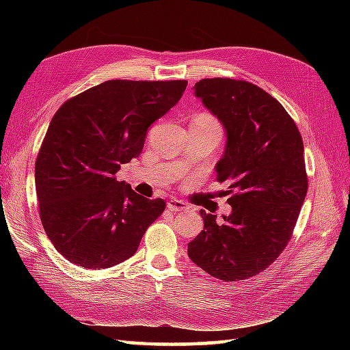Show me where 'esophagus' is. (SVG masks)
Returning <instances> with one entry per match:
<instances>
[{"instance_id":"obj_1","label":"esophagus","mask_w":350,"mask_h":350,"mask_svg":"<svg viewBox=\"0 0 350 350\" xmlns=\"http://www.w3.org/2000/svg\"><path fill=\"white\" fill-rule=\"evenodd\" d=\"M167 207L173 212H182V211L189 209V206H188L187 202H183V200H177V198H171L170 202L167 203Z\"/></svg>"}]
</instances>
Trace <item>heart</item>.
I'll list each match as a JSON object with an SVG mask.
<instances>
[{"label": "heart", "mask_w": 350, "mask_h": 350, "mask_svg": "<svg viewBox=\"0 0 350 350\" xmlns=\"http://www.w3.org/2000/svg\"><path fill=\"white\" fill-rule=\"evenodd\" d=\"M198 117H200V118H203V120H206L207 123H211V124H215V126H218V128H219V123H218V120H217V118H215L213 116H211V114H207V113H203V114H200Z\"/></svg>", "instance_id": "heart-1"}]
</instances>
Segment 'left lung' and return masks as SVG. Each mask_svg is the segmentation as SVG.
Here are the masks:
<instances>
[{"instance_id":"1","label":"left lung","mask_w":350,"mask_h":350,"mask_svg":"<svg viewBox=\"0 0 350 350\" xmlns=\"http://www.w3.org/2000/svg\"><path fill=\"white\" fill-rule=\"evenodd\" d=\"M194 88L227 132L217 180L230 182L232 213L217 222L200 211L204 228L188 243V256L215 278L247 280L292 239L308 189L302 137L284 107L248 81L206 78Z\"/></svg>"}]
</instances>
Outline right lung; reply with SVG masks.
<instances>
[{
	"label": "right lung",
	"instance_id": "right-lung-1",
	"mask_svg": "<svg viewBox=\"0 0 350 350\" xmlns=\"http://www.w3.org/2000/svg\"><path fill=\"white\" fill-rule=\"evenodd\" d=\"M187 84L111 79L57 109L36 159V192L44 232L69 262L85 269L122 263L165 211L162 198L138 196L116 173L138 158L147 129Z\"/></svg>",
	"mask_w": 350,
	"mask_h": 350
}]
</instances>
